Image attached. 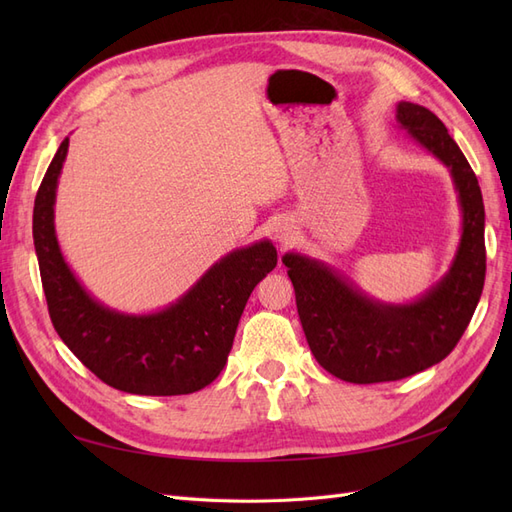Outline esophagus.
I'll use <instances>...</instances> for the list:
<instances>
[{"mask_svg":"<svg viewBox=\"0 0 512 512\" xmlns=\"http://www.w3.org/2000/svg\"><path fill=\"white\" fill-rule=\"evenodd\" d=\"M288 237H290V232H288V228H286V226L275 228V239H277V241L286 243V241H288Z\"/></svg>","mask_w":512,"mask_h":512,"instance_id":"1","label":"esophagus"}]
</instances>
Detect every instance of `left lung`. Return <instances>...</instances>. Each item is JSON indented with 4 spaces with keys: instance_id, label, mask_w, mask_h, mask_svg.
<instances>
[{
    "instance_id": "8db88e82",
    "label": "left lung",
    "mask_w": 512,
    "mask_h": 512,
    "mask_svg": "<svg viewBox=\"0 0 512 512\" xmlns=\"http://www.w3.org/2000/svg\"><path fill=\"white\" fill-rule=\"evenodd\" d=\"M395 119L451 173L461 237L448 271L421 297L384 303L329 262L301 252L282 256L309 350L329 374L354 384L401 380L446 359L468 329L485 284V205L474 170L429 108L401 100Z\"/></svg>"
}]
</instances>
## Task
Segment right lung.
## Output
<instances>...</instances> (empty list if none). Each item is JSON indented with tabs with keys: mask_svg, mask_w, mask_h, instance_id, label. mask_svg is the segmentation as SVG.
Returning a JSON list of instances; mask_svg holds the SVG:
<instances>
[{
	"mask_svg": "<svg viewBox=\"0 0 512 512\" xmlns=\"http://www.w3.org/2000/svg\"><path fill=\"white\" fill-rule=\"evenodd\" d=\"M70 138L46 168L34 203V245L57 335L87 369L132 395H188L220 376L256 284L277 265L269 239L237 247L156 312L128 314L98 301L74 275L55 230V198Z\"/></svg>",
	"mask_w": 512,
	"mask_h": 512,
	"instance_id": "1",
	"label": "right lung"
}]
</instances>
